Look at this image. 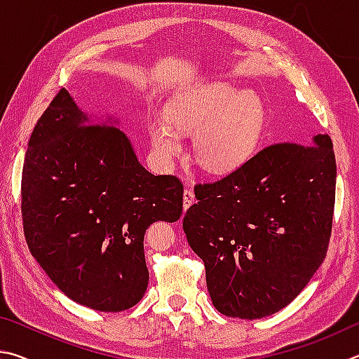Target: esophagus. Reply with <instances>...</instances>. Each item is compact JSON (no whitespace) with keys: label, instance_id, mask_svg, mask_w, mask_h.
Returning <instances> with one entry per match:
<instances>
[{"label":"esophagus","instance_id":"1","mask_svg":"<svg viewBox=\"0 0 359 359\" xmlns=\"http://www.w3.org/2000/svg\"><path fill=\"white\" fill-rule=\"evenodd\" d=\"M194 192L189 189V187H186L184 194H183V206H184V211L189 210V206L194 203Z\"/></svg>","mask_w":359,"mask_h":359}]
</instances>
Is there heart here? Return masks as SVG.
Instances as JSON below:
<instances>
[{"label": "heart", "mask_w": 359, "mask_h": 359, "mask_svg": "<svg viewBox=\"0 0 359 359\" xmlns=\"http://www.w3.org/2000/svg\"><path fill=\"white\" fill-rule=\"evenodd\" d=\"M148 126L156 156L168 165L184 154L181 135H196V161L206 172L229 175L252 159L265 130V109L254 93L212 81L168 107Z\"/></svg>", "instance_id": "1"}]
</instances>
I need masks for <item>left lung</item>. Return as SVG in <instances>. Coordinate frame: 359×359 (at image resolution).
I'll use <instances>...</instances> for the list:
<instances>
[{"label":"left lung","mask_w":359,"mask_h":359,"mask_svg":"<svg viewBox=\"0 0 359 359\" xmlns=\"http://www.w3.org/2000/svg\"><path fill=\"white\" fill-rule=\"evenodd\" d=\"M194 192L197 203L183 229L205 263L216 309L255 320L290 304L328 250L336 198L331 138L269 144Z\"/></svg>","instance_id":"1"}]
</instances>
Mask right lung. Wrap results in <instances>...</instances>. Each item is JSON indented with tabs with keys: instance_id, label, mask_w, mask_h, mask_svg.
<instances>
[{
	"instance_id": "right-lung-1",
	"label": "right lung",
	"mask_w": 359,
	"mask_h": 359,
	"mask_svg": "<svg viewBox=\"0 0 359 359\" xmlns=\"http://www.w3.org/2000/svg\"><path fill=\"white\" fill-rule=\"evenodd\" d=\"M116 124L96 123L62 88L37 119L22 173L31 254L67 298L100 312L143 298L144 231L183 212L181 181L149 173Z\"/></svg>"
}]
</instances>
